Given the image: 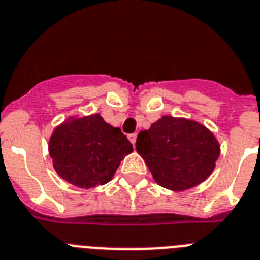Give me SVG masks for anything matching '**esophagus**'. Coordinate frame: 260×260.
I'll list each match as a JSON object with an SVG mask.
<instances>
[{"label": "esophagus", "mask_w": 260, "mask_h": 260, "mask_svg": "<svg viewBox=\"0 0 260 260\" xmlns=\"http://www.w3.org/2000/svg\"><path fill=\"white\" fill-rule=\"evenodd\" d=\"M136 137H137L136 134L128 135V139H129V141H131V143H132V144H134V145H135V143H136Z\"/></svg>", "instance_id": "1"}]
</instances>
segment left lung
I'll list each match as a JSON object with an SVG mask.
<instances>
[{
  "label": "left lung",
  "mask_w": 260,
  "mask_h": 260,
  "mask_svg": "<svg viewBox=\"0 0 260 260\" xmlns=\"http://www.w3.org/2000/svg\"><path fill=\"white\" fill-rule=\"evenodd\" d=\"M136 151L159 185L184 191L211 175L220 155L216 137L193 120L163 116L137 135Z\"/></svg>",
  "instance_id": "1"
}]
</instances>
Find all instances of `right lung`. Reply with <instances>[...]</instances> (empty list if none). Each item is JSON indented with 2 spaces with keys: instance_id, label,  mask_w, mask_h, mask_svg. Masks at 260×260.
<instances>
[{
  "instance_id": "1",
  "label": "right lung",
  "mask_w": 260,
  "mask_h": 260,
  "mask_svg": "<svg viewBox=\"0 0 260 260\" xmlns=\"http://www.w3.org/2000/svg\"><path fill=\"white\" fill-rule=\"evenodd\" d=\"M132 151L121 129L105 123L99 113L71 117L57 126L49 140L57 174L80 188L108 183L120 161Z\"/></svg>"
}]
</instances>
